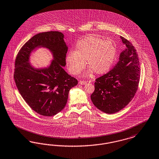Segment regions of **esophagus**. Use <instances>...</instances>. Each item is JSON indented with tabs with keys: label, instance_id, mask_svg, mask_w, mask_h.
Wrapping results in <instances>:
<instances>
[{
	"label": "esophagus",
	"instance_id": "esophagus-1",
	"mask_svg": "<svg viewBox=\"0 0 159 159\" xmlns=\"http://www.w3.org/2000/svg\"><path fill=\"white\" fill-rule=\"evenodd\" d=\"M79 83L80 84H82V85H83V84H86L87 83V82H86V81H83V80H80L79 81Z\"/></svg>",
	"mask_w": 159,
	"mask_h": 159
}]
</instances>
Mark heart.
<instances>
[{"label":"heart","mask_w":159,"mask_h":159,"mask_svg":"<svg viewBox=\"0 0 159 159\" xmlns=\"http://www.w3.org/2000/svg\"><path fill=\"white\" fill-rule=\"evenodd\" d=\"M116 52L115 46L111 41L90 35L77 43L75 51L67 53L66 61L73 75H77L81 71L84 66V61L89 67L86 75L92 72L96 75H102L112 66Z\"/></svg>","instance_id":"obj_1"}]
</instances>
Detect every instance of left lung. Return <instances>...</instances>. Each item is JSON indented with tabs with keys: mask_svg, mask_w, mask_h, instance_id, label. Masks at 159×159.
<instances>
[{
	"mask_svg": "<svg viewBox=\"0 0 159 159\" xmlns=\"http://www.w3.org/2000/svg\"><path fill=\"white\" fill-rule=\"evenodd\" d=\"M120 38L126 48L121 52L114 67L96 79L95 90L90 96L96 107L109 114L121 111L131 101L140 81V61L136 50L127 39Z\"/></svg>",
	"mask_w": 159,
	"mask_h": 159,
	"instance_id": "obj_1",
	"label": "left lung"
}]
</instances>
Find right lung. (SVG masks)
<instances>
[{
    "instance_id": "obj_1",
    "label": "right lung",
    "mask_w": 159,
    "mask_h": 159,
    "mask_svg": "<svg viewBox=\"0 0 159 159\" xmlns=\"http://www.w3.org/2000/svg\"><path fill=\"white\" fill-rule=\"evenodd\" d=\"M40 47L51 51L53 60L48 68L35 69L30 65L29 57L32 51ZM67 50L63 33L41 32L30 39L16 57L14 79L16 87L27 104L39 114L51 116L62 111L69 90L78 83L63 68L66 64Z\"/></svg>"
}]
</instances>
